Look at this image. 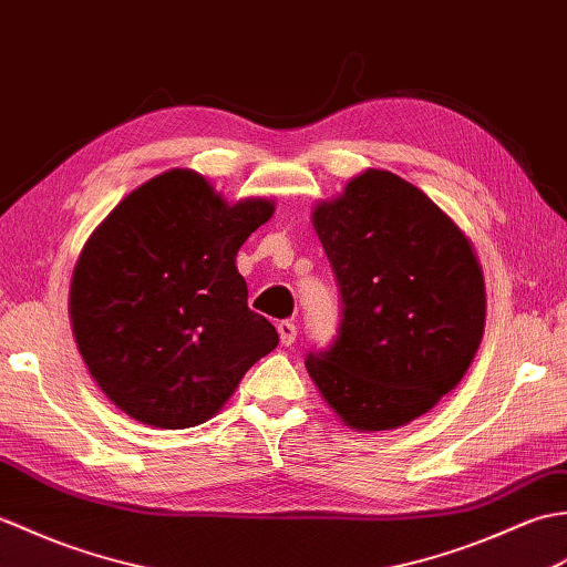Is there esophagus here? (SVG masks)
<instances>
[{
    "label": "esophagus",
    "instance_id": "esophagus-1",
    "mask_svg": "<svg viewBox=\"0 0 567 567\" xmlns=\"http://www.w3.org/2000/svg\"><path fill=\"white\" fill-rule=\"evenodd\" d=\"M276 330H279V337H281V344H293L296 337H298V327L296 322L291 320H281L279 324H276Z\"/></svg>",
    "mask_w": 567,
    "mask_h": 567
}]
</instances>
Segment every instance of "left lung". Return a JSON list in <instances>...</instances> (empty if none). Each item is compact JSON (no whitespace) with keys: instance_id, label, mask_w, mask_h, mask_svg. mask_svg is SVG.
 <instances>
[{"instance_id":"8db88e82","label":"left lung","mask_w":567,"mask_h":567,"mask_svg":"<svg viewBox=\"0 0 567 567\" xmlns=\"http://www.w3.org/2000/svg\"><path fill=\"white\" fill-rule=\"evenodd\" d=\"M312 223L342 320L330 347L308 351L306 369L344 424L395 430L468 371L485 327L483 271L456 223L383 169L351 179Z\"/></svg>"}]
</instances>
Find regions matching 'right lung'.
<instances>
[{"label":"right lung","mask_w":567,"mask_h":567,"mask_svg":"<svg viewBox=\"0 0 567 567\" xmlns=\"http://www.w3.org/2000/svg\"><path fill=\"white\" fill-rule=\"evenodd\" d=\"M271 213L267 198L228 206L188 169L159 174L109 213L74 269L70 316L113 405L162 430L196 426L279 344L247 308L235 267Z\"/></svg>","instance_id":"obj_1"}]
</instances>
